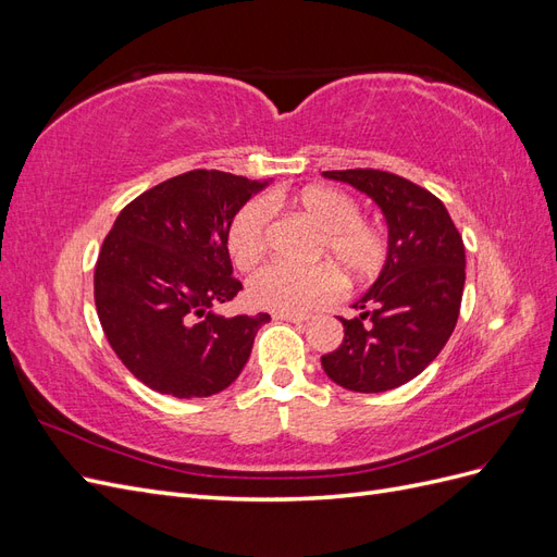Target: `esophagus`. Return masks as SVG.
Instances as JSON below:
<instances>
[{"mask_svg":"<svg viewBox=\"0 0 557 557\" xmlns=\"http://www.w3.org/2000/svg\"><path fill=\"white\" fill-rule=\"evenodd\" d=\"M278 320H288V323H297V325H305L311 323L313 315L311 313H276Z\"/></svg>","mask_w":557,"mask_h":557,"instance_id":"34e87169","label":"esophagus"}]
</instances>
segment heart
<instances>
[{"mask_svg":"<svg viewBox=\"0 0 557 557\" xmlns=\"http://www.w3.org/2000/svg\"><path fill=\"white\" fill-rule=\"evenodd\" d=\"M293 205L320 227L311 258L334 263L348 281L374 276L383 267L387 252L383 232L360 221L356 199L325 185H309L293 195ZM267 232L269 207L260 199L246 201L227 230V248L234 264L239 269L256 267L267 250ZM333 268L267 264L248 281L250 305L274 313H307L323 307L342 288L339 274Z\"/></svg>","mask_w":557,"mask_h":557,"instance_id":"1","label":"heart"}]
</instances>
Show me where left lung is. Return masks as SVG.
Returning a JSON list of instances; mask_svg holds the SVG:
<instances>
[{"mask_svg": "<svg viewBox=\"0 0 557 557\" xmlns=\"http://www.w3.org/2000/svg\"><path fill=\"white\" fill-rule=\"evenodd\" d=\"M376 201L387 223V258L352 309L339 318L342 346L320 358L325 374L352 393L409 383L440 356L455 330L465 288V244L442 199L381 170L323 172Z\"/></svg>", "mask_w": 557, "mask_h": 557, "instance_id": "obj_1", "label": "left lung"}]
</instances>
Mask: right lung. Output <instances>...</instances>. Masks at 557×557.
I'll return each instance as SVG.
<instances>
[{"label": "right lung", "mask_w": 557, "mask_h": 557, "mask_svg": "<svg viewBox=\"0 0 557 557\" xmlns=\"http://www.w3.org/2000/svg\"><path fill=\"white\" fill-rule=\"evenodd\" d=\"M267 183L195 170L117 213L95 267V307L115 356L150 391L209 397L242 374L269 313L225 318L213 307L242 290L227 230Z\"/></svg>", "instance_id": "add662e5"}]
</instances>
